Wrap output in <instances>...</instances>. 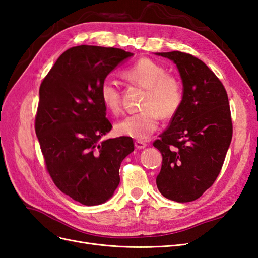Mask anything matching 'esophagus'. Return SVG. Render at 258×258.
Masks as SVG:
<instances>
[{
    "label": "esophagus",
    "mask_w": 258,
    "mask_h": 258,
    "mask_svg": "<svg viewBox=\"0 0 258 258\" xmlns=\"http://www.w3.org/2000/svg\"><path fill=\"white\" fill-rule=\"evenodd\" d=\"M135 145L138 150H142V148H144L146 146V143L144 141H141V140H137V141L135 142Z\"/></svg>",
    "instance_id": "esophagus-1"
}]
</instances>
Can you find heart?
I'll return each mask as SVG.
<instances>
[{"label":"heart","instance_id":"heart-1","mask_svg":"<svg viewBox=\"0 0 258 258\" xmlns=\"http://www.w3.org/2000/svg\"><path fill=\"white\" fill-rule=\"evenodd\" d=\"M122 76L146 92L141 104L143 110L117 122L116 132L120 136L145 140L157 130L159 116L169 119L178 112L184 98L182 83L175 75L167 73L165 67L150 58L139 59L123 70ZM100 98L108 112H120V92L116 83L103 81L100 86Z\"/></svg>","mask_w":258,"mask_h":258}]
</instances>
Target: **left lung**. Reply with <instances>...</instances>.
<instances>
[{"instance_id":"left-lung-1","label":"left lung","mask_w":258,"mask_h":258,"mask_svg":"<svg viewBox=\"0 0 258 258\" xmlns=\"http://www.w3.org/2000/svg\"><path fill=\"white\" fill-rule=\"evenodd\" d=\"M156 54L174 62L184 87L178 112L153 143L162 155L156 184L166 198L190 202L213 185L222 170L232 138L228 96L218 77L192 54Z\"/></svg>"}]
</instances>
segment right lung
I'll return each mask as SVG.
<instances>
[{
    "instance_id": "1",
    "label": "right lung",
    "mask_w": 258,
    "mask_h": 258,
    "mask_svg": "<svg viewBox=\"0 0 258 258\" xmlns=\"http://www.w3.org/2000/svg\"><path fill=\"white\" fill-rule=\"evenodd\" d=\"M132 54L114 47L75 46L61 54L40 86L35 134L46 169L62 192L85 206L113 196L120 163L135 150L129 137L100 141L112 129L100 86Z\"/></svg>"
}]
</instances>
